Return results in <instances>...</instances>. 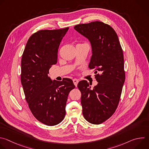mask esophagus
I'll list each match as a JSON object with an SVG mask.
<instances>
[{"instance_id": "esophagus-1", "label": "esophagus", "mask_w": 149, "mask_h": 149, "mask_svg": "<svg viewBox=\"0 0 149 149\" xmlns=\"http://www.w3.org/2000/svg\"><path fill=\"white\" fill-rule=\"evenodd\" d=\"M78 82H79V81H78V79H75H75H73V82H74V85L75 86V87L77 86V84H78Z\"/></svg>"}]
</instances>
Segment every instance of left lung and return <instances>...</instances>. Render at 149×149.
Instances as JSON below:
<instances>
[{"mask_svg": "<svg viewBox=\"0 0 149 149\" xmlns=\"http://www.w3.org/2000/svg\"><path fill=\"white\" fill-rule=\"evenodd\" d=\"M74 29L90 40L93 55L89 63L98 82L93 89L86 80L78 84L82 114L87 121L100 124L115 113L125 81L124 56L118 36L109 25L100 21L77 25Z\"/></svg>", "mask_w": 149, "mask_h": 149, "instance_id": "left-lung-1", "label": "left lung"}]
</instances>
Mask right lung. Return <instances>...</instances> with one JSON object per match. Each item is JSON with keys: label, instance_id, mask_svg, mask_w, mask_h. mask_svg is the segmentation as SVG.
<instances>
[{"label": "right lung", "instance_id": "1", "mask_svg": "<svg viewBox=\"0 0 149 149\" xmlns=\"http://www.w3.org/2000/svg\"><path fill=\"white\" fill-rule=\"evenodd\" d=\"M69 28L40 30L29 38L21 60V83L33 116L47 125L60 123L65 116L70 92L75 86L71 79L52 81L49 70L57 62L58 50Z\"/></svg>", "mask_w": 149, "mask_h": 149}]
</instances>
